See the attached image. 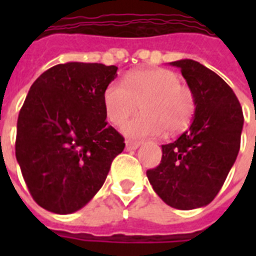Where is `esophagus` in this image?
Listing matches in <instances>:
<instances>
[{
    "label": "esophagus",
    "mask_w": 256,
    "mask_h": 256,
    "mask_svg": "<svg viewBox=\"0 0 256 256\" xmlns=\"http://www.w3.org/2000/svg\"><path fill=\"white\" fill-rule=\"evenodd\" d=\"M140 142H134V140H126V150H136L140 148Z\"/></svg>",
    "instance_id": "1"
}]
</instances>
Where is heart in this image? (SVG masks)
Instances as JSON below:
<instances>
[{
    "label": "heart",
    "instance_id": "obj_1",
    "mask_svg": "<svg viewBox=\"0 0 256 256\" xmlns=\"http://www.w3.org/2000/svg\"><path fill=\"white\" fill-rule=\"evenodd\" d=\"M136 118L124 124V136L144 140L183 132L195 114V96L175 72L162 68L132 70L124 74L122 85L112 82L104 92V112L110 124L120 128L136 112Z\"/></svg>",
    "mask_w": 256,
    "mask_h": 256
}]
</instances>
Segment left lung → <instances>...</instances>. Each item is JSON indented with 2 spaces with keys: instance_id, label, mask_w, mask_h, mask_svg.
<instances>
[{
  "instance_id": "8db88e82",
  "label": "left lung",
  "mask_w": 256,
  "mask_h": 256,
  "mask_svg": "<svg viewBox=\"0 0 256 256\" xmlns=\"http://www.w3.org/2000/svg\"><path fill=\"white\" fill-rule=\"evenodd\" d=\"M182 72L195 96L190 128L162 144V160L146 171L166 204L192 210L218 195L240 148L243 112L232 88L212 70L192 60L171 62Z\"/></svg>"
}]
</instances>
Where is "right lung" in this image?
<instances>
[{
	"label": "right lung",
	"mask_w": 256,
	"mask_h": 256,
	"mask_svg": "<svg viewBox=\"0 0 256 256\" xmlns=\"http://www.w3.org/2000/svg\"><path fill=\"white\" fill-rule=\"evenodd\" d=\"M118 68L68 62L42 73L17 120L16 158L33 199L72 214L98 192L124 138L108 126L104 92Z\"/></svg>",
	"instance_id": "obj_1"
}]
</instances>
